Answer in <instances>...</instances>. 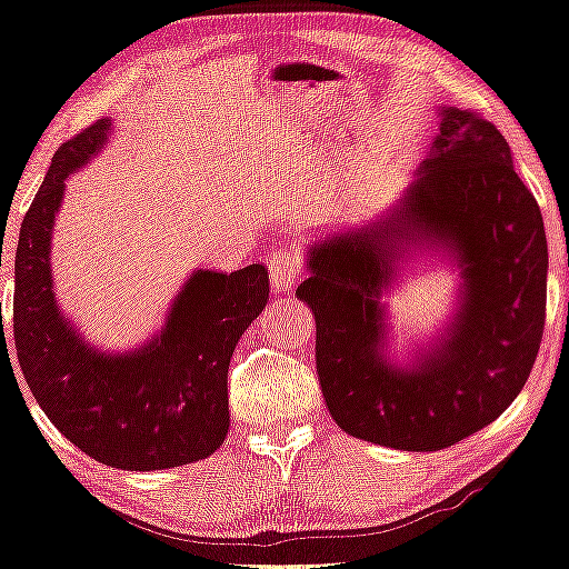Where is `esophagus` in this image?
<instances>
[{
	"mask_svg": "<svg viewBox=\"0 0 569 569\" xmlns=\"http://www.w3.org/2000/svg\"><path fill=\"white\" fill-rule=\"evenodd\" d=\"M268 270L273 291H291L303 273V262L293 250H273L268 258Z\"/></svg>",
	"mask_w": 569,
	"mask_h": 569,
	"instance_id": "1",
	"label": "esophagus"
}]
</instances>
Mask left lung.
Returning a JSON list of instances; mask_svg holds the SVG:
<instances>
[{"mask_svg":"<svg viewBox=\"0 0 569 569\" xmlns=\"http://www.w3.org/2000/svg\"><path fill=\"white\" fill-rule=\"evenodd\" d=\"M421 176L391 217L309 250L296 296L317 319V370L337 427L372 445L435 452L496 421L521 393L547 317L539 203L493 122L445 109ZM442 241L466 276L446 345L409 369L382 358L379 293L398 241Z\"/></svg>","mask_w":569,"mask_h":569,"instance_id":"obj_1","label":"left lung"}]
</instances>
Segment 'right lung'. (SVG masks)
<instances>
[{
	"instance_id": "right-lung-1",
	"label": "right lung",
	"mask_w": 569,
	"mask_h": 569,
	"mask_svg": "<svg viewBox=\"0 0 569 569\" xmlns=\"http://www.w3.org/2000/svg\"><path fill=\"white\" fill-rule=\"evenodd\" d=\"M107 130L109 122L99 120L56 150L22 219L14 350L40 409L81 452L120 470L178 468L224 442L227 370L234 345L266 309L268 270L260 262L234 273L197 270L163 332L134 352L107 355L83 342L56 303L48 252L66 176L94 156Z\"/></svg>"
}]
</instances>
